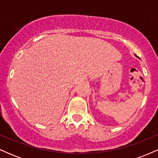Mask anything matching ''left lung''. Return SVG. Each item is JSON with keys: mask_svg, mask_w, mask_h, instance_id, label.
Returning <instances> with one entry per match:
<instances>
[{"mask_svg": "<svg viewBox=\"0 0 158 158\" xmlns=\"http://www.w3.org/2000/svg\"><path fill=\"white\" fill-rule=\"evenodd\" d=\"M135 56H137V55H135Z\"/></svg>", "mask_w": 158, "mask_h": 158, "instance_id": "1", "label": "left lung"}]
</instances>
